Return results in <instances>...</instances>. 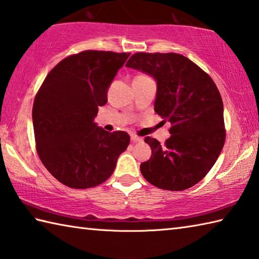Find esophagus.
<instances>
[{
  "label": "esophagus",
  "mask_w": 259,
  "mask_h": 259,
  "mask_svg": "<svg viewBox=\"0 0 259 259\" xmlns=\"http://www.w3.org/2000/svg\"><path fill=\"white\" fill-rule=\"evenodd\" d=\"M131 141H132V142H133V143H135V142H141V141H142V139L139 138V136L134 135V134H132V135H131Z\"/></svg>",
  "instance_id": "1"
}]
</instances>
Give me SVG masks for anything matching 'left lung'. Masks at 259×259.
Returning a JSON list of instances; mask_svg holds the SVG:
<instances>
[{
  "instance_id": "1",
  "label": "left lung",
  "mask_w": 259,
  "mask_h": 259,
  "mask_svg": "<svg viewBox=\"0 0 259 259\" xmlns=\"http://www.w3.org/2000/svg\"><path fill=\"white\" fill-rule=\"evenodd\" d=\"M126 66L154 77V111L171 125L163 145L144 139L152 154L140 165L143 177L161 189L194 186L211 170L226 141L218 87L201 67L176 53H135Z\"/></svg>"
}]
</instances>
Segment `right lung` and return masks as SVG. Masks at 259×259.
I'll list each match as a JSON object with an SVG mask.
<instances>
[{
  "instance_id": "right-lung-1",
  "label": "right lung",
  "mask_w": 259,
  "mask_h": 259,
  "mask_svg": "<svg viewBox=\"0 0 259 259\" xmlns=\"http://www.w3.org/2000/svg\"><path fill=\"white\" fill-rule=\"evenodd\" d=\"M130 53L84 51L62 60L48 73L32 106L36 149L58 182L75 189L96 187L114 172L130 135L94 123L98 107Z\"/></svg>"
}]
</instances>
